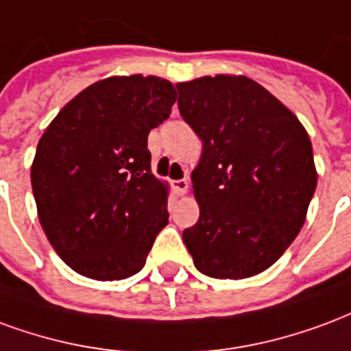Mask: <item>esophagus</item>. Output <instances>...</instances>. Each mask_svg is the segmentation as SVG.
<instances>
[{"mask_svg":"<svg viewBox=\"0 0 351 351\" xmlns=\"http://www.w3.org/2000/svg\"><path fill=\"white\" fill-rule=\"evenodd\" d=\"M172 186H173V191H176V194L181 196V194L186 193V189H189V181H186V179H176V181L172 183Z\"/></svg>","mask_w":351,"mask_h":351,"instance_id":"34e87169","label":"esophagus"}]
</instances>
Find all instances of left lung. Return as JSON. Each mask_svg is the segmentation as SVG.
Masks as SVG:
<instances>
[{"label":"left lung","mask_w":351,"mask_h":351,"mask_svg":"<svg viewBox=\"0 0 351 351\" xmlns=\"http://www.w3.org/2000/svg\"><path fill=\"white\" fill-rule=\"evenodd\" d=\"M179 114L202 138L193 172L200 219L183 232L196 269L252 277L288 249L316 191L311 138L282 102L245 76L178 84Z\"/></svg>","instance_id":"1"}]
</instances>
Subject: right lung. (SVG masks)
I'll return each mask as SVG.
<instances>
[{"label":"right lung","instance_id":"obj_1","mask_svg":"<svg viewBox=\"0 0 351 351\" xmlns=\"http://www.w3.org/2000/svg\"><path fill=\"white\" fill-rule=\"evenodd\" d=\"M176 99V88L157 76L106 78L76 95L39 140L32 186L40 226L84 277L136 275L168 224L147 134L170 117Z\"/></svg>","mask_w":351,"mask_h":351}]
</instances>
